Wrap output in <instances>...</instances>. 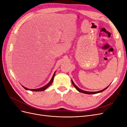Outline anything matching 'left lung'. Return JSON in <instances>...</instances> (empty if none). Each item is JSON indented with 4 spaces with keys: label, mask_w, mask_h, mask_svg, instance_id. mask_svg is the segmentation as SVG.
<instances>
[{
    "label": "left lung",
    "mask_w": 127,
    "mask_h": 127,
    "mask_svg": "<svg viewBox=\"0 0 127 127\" xmlns=\"http://www.w3.org/2000/svg\"><path fill=\"white\" fill-rule=\"evenodd\" d=\"M72 82V85H74V86L76 88V90H77L78 91H79V92H81V93H85V94H97V93H101V92H102L103 91H104V90H105L106 88L108 87L109 86H107L106 88H104V89H103V90H101V91H98V92H87V91H83L81 89H80V88H79L74 83V82H73L72 80H71Z\"/></svg>",
    "instance_id": "obj_1"
}]
</instances>
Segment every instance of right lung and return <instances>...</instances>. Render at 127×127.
Instances as JSON below:
<instances>
[{"label": "right lung", "mask_w": 127, "mask_h": 127, "mask_svg": "<svg viewBox=\"0 0 127 127\" xmlns=\"http://www.w3.org/2000/svg\"><path fill=\"white\" fill-rule=\"evenodd\" d=\"M55 73H56V72H55L54 74H53V76H52V78H51L50 81V82H49L48 84H47V85H45V86H43V87H41V88H37V89H29V88H26V87H24V86H23V87L25 88V89L26 90H30V91H35V92H36V91H37V92H38V91H44L45 89H47V88L52 83L53 80V78H54V77H55Z\"/></svg>", "instance_id": "1"}]
</instances>
